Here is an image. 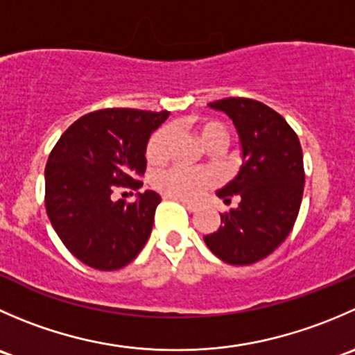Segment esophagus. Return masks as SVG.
<instances>
[{"instance_id": "esophagus-1", "label": "esophagus", "mask_w": 355, "mask_h": 355, "mask_svg": "<svg viewBox=\"0 0 355 355\" xmlns=\"http://www.w3.org/2000/svg\"><path fill=\"white\" fill-rule=\"evenodd\" d=\"M173 199H178V200H180V202L184 204V206L187 207L189 211H196V209H198V204L191 202V200H187V199H182V198H173Z\"/></svg>"}]
</instances>
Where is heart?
Here are the masks:
<instances>
[{
  "mask_svg": "<svg viewBox=\"0 0 355 355\" xmlns=\"http://www.w3.org/2000/svg\"><path fill=\"white\" fill-rule=\"evenodd\" d=\"M194 132L198 134L206 148L214 149L221 148L227 141V132L221 123L214 120H199L194 123ZM173 142V132L168 127L159 128L151 135L146 148V157L149 163H161L166 159L168 151ZM153 184L159 191L182 199H198L204 191L214 184V177L209 171L204 170H182V168H171V170L159 171L153 177Z\"/></svg>",
  "mask_w": 355,
  "mask_h": 355,
  "instance_id": "1",
  "label": "heart"
}]
</instances>
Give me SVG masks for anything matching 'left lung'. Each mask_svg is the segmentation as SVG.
I'll return each instance as SVG.
<instances>
[{"instance_id":"1","label":"left lung","mask_w":355,"mask_h":355,"mask_svg":"<svg viewBox=\"0 0 355 355\" xmlns=\"http://www.w3.org/2000/svg\"><path fill=\"white\" fill-rule=\"evenodd\" d=\"M235 125L242 151L239 173L216 196L239 206L221 214V227L206 235L211 252L228 264H252L287 239L299 214L304 163L299 137L282 114L247 98L209 103Z\"/></svg>"}]
</instances>
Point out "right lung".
I'll use <instances>...</instances> for the list:
<instances>
[{
	"label": "right lung",
	"instance_id": "1",
	"mask_svg": "<svg viewBox=\"0 0 355 355\" xmlns=\"http://www.w3.org/2000/svg\"><path fill=\"white\" fill-rule=\"evenodd\" d=\"M170 111L99 110L67 128L48 157L46 213L65 247L87 266H127L148 242L161 202L155 191L134 202L113 200L114 187H142L146 148Z\"/></svg>",
	"mask_w": 355,
	"mask_h": 355
}]
</instances>
